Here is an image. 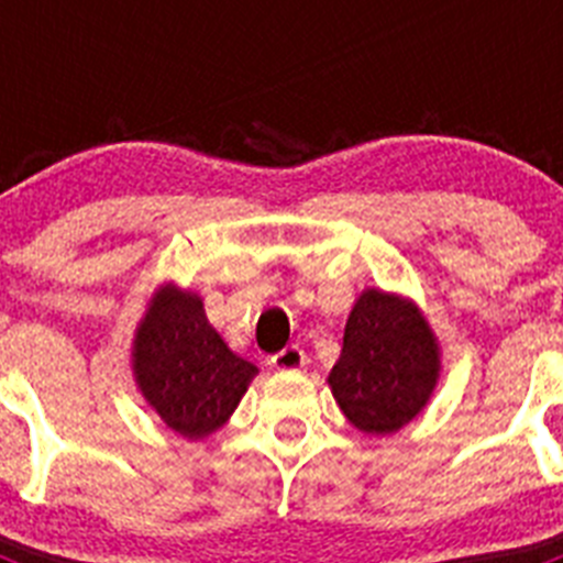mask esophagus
I'll use <instances>...</instances> for the list:
<instances>
[{
    "label": "esophagus",
    "instance_id": "1",
    "mask_svg": "<svg viewBox=\"0 0 563 563\" xmlns=\"http://www.w3.org/2000/svg\"><path fill=\"white\" fill-rule=\"evenodd\" d=\"M305 363H307V355H305V350L298 346V343H290V346H285V350L276 352V355L271 357V366L278 372L301 369Z\"/></svg>",
    "mask_w": 563,
    "mask_h": 563
}]
</instances>
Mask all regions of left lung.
<instances>
[{
	"label": "left lung",
	"mask_w": 563,
	"mask_h": 563,
	"mask_svg": "<svg viewBox=\"0 0 563 563\" xmlns=\"http://www.w3.org/2000/svg\"><path fill=\"white\" fill-rule=\"evenodd\" d=\"M437 372V341L417 307L389 292H363L330 372L332 395L352 426L366 434L402 429L429 402Z\"/></svg>",
	"instance_id": "1"
}]
</instances>
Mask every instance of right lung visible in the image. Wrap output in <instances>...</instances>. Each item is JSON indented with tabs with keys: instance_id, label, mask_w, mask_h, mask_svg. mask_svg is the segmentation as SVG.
Returning a JSON list of instances; mask_svg holds the SVG:
<instances>
[{
	"instance_id": "1",
	"label": "right lung",
	"mask_w": 563,
	"mask_h": 563,
	"mask_svg": "<svg viewBox=\"0 0 563 563\" xmlns=\"http://www.w3.org/2000/svg\"><path fill=\"white\" fill-rule=\"evenodd\" d=\"M134 375L168 429L200 440L233 415L256 366L228 350L200 298L163 287L134 338Z\"/></svg>"
}]
</instances>
